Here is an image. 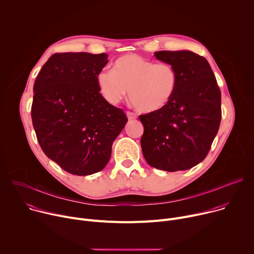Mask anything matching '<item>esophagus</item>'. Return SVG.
Masks as SVG:
<instances>
[{"label": "esophagus", "mask_w": 254, "mask_h": 254, "mask_svg": "<svg viewBox=\"0 0 254 254\" xmlns=\"http://www.w3.org/2000/svg\"><path fill=\"white\" fill-rule=\"evenodd\" d=\"M127 117L128 120H135L136 119V115L133 114V113H129V112L127 113Z\"/></svg>", "instance_id": "esophagus-1"}]
</instances>
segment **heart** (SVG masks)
I'll use <instances>...</instances> for the list:
<instances>
[{
  "instance_id": "b5f03b06",
  "label": "heart",
  "mask_w": 254,
  "mask_h": 254,
  "mask_svg": "<svg viewBox=\"0 0 254 254\" xmlns=\"http://www.w3.org/2000/svg\"><path fill=\"white\" fill-rule=\"evenodd\" d=\"M178 73L168 63H156L137 54L118 58L112 71L102 70L96 83L103 98L119 103L128 92L131 103L143 114L162 111L173 99L178 87Z\"/></svg>"
}]
</instances>
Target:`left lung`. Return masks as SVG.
<instances>
[{
    "label": "left lung",
    "instance_id": "obj_1",
    "mask_svg": "<svg viewBox=\"0 0 254 254\" xmlns=\"http://www.w3.org/2000/svg\"><path fill=\"white\" fill-rule=\"evenodd\" d=\"M178 73L177 91L162 111L139 116L147 163L167 172L185 171L210 151L221 122V92L208 61L189 50L158 51Z\"/></svg>",
    "mask_w": 254,
    "mask_h": 254
}]
</instances>
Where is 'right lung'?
I'll return each instance as SVG.
<instances>
[{"label": "right lung", "mask_w": 254, "mask_h": 254, "mask_svg": "<svg viewBox=\"0 0 254 254\" xmlns=\"http://www.w3.org/2000/svg\"><path fill=\"white\" fill-rule=\"evenodd\" d=\"M105 53H55L35 80L32 123L45 155L66 172L87 176L101 171L127 119L99 93L98 72Z\"/></svg>", "instance_id": "1"}]
</instances>
